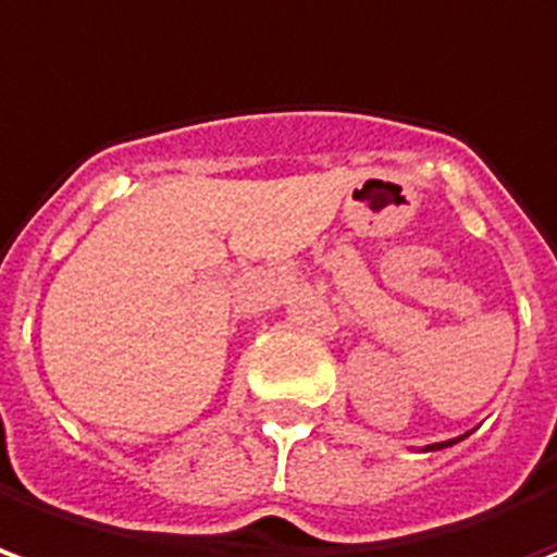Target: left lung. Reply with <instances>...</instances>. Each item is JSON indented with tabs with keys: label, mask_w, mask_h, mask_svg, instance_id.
Returning a JSON list of instances; mask_svg holds the SVG:
<instances>
[{
	"label": "left lung",
	"mask_w": 557,
	"mask_h": 557,
	"mask_svg": "<svg viewBox=\"0 0 557 557\" xmlns=\"http://www.w3.org/2000/svg\"><path fill=\"white\" fill-rule=\"evenodd\" d=\"M445 445H454V442H440V445H430V448H445Z\"/></svg>",
	"instance_id": "1"
}]
</instances>
